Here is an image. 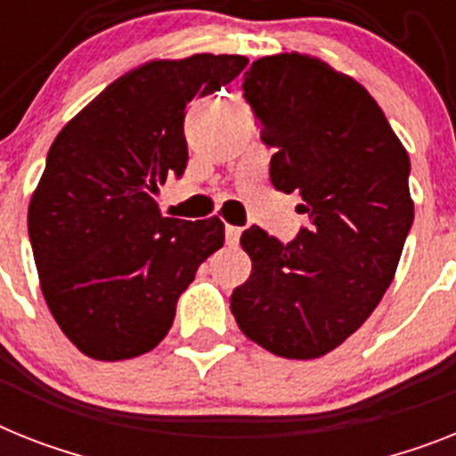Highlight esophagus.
Masks as SVG:
<instances>
[{
  "mask_svg": "<svg viewBox=\"0 0 456 456\" xmlns=\"http://www.w3.org/2000/svg\"><path fill=\"white\" fill-rule=\"evenodd\" d=\"M240 232H243V229L234 227V224H227V227H224V239H227L229 246H236V243H239Z\"/></svg>",
  "mask_w": 456,
  "mask_h": 456,
  "instance_id": "1",
  "label": "esophagus"
}]
</instances>
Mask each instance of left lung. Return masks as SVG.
Here are the masks:
<instances>
[{
    "mask_svg": "<svg viewBox=\"0 0 456 456\" xmlns=\"http://www.w3.org/2000/svg\"><path fill=\"white\" fill-rule=\"evenodd\" d=\"M243 97L273 148L271 183L311 224L281 243L246 229L252 273L232 294L240 331L287 359L338 347L387 292L412 227L411 159L357 80L299 53L262 57Z\"/></svg>",
    "mask_w": 456,
    "mask_h": 456,
    "instance_id": "obj_1",
    "label": "left lung"
}]
</instances>
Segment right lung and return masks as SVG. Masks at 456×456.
<instances>
[{"instance_id": "obj_1", "label": "right lung", "mask_w": 456, "mask_h": 456, "mask_svg": "<svg viewBox=\"0 0 456 456\" xmlns=\"http://www.w3.org/2000/svg\"><path fill=\"white\" fill-rule=\"evenodd\" d=\"M246 64L210 53L145 62L53 141L27 229L45 304L87 357L120 362L152 350L199 264L224 243L220 217H164L155 194L187 167V104Z\"/></svg>"}]
</instances>
